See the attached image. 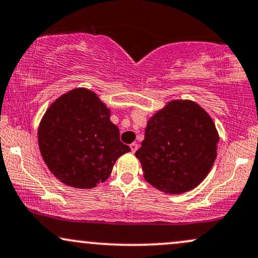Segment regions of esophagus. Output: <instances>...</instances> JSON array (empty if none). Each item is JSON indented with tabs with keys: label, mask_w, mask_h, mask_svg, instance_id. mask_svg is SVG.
<instances>
[{
	"label": "esophagus",
	"mask_w": 258,
	"mask_h": 258,
	"mask_svg": "<svg viewBox=\"0 0 258 258\" xmlns=\"http://www.w3.org/2000/svg\"><path fill=\"white\" fill-rule=\"evenodd\" d=\"M130 148H131L132 153H136V151L138 150V144H137V143H132V144L130 145Z\"/></svg>",
	"instance_id": "1"
}]
</instances>
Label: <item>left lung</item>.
<instances>
[{
	"label": "left lung",
	"mask_w": 258,
	"mask_h": 258,
	"mask_svg": "<svg viewBox=\"0 0 258 258\" xmlns=\"http://www.w3.org/2000/svg\"><path fill=\"white\" fill-rule=\"evenodd\" d=\"M219 141L206 109L191 99H172L148 120L136 157L147 182L164 194L180 195L207 178Z\"/></svg>",
	"instance_id": "1"
}]
</instances>
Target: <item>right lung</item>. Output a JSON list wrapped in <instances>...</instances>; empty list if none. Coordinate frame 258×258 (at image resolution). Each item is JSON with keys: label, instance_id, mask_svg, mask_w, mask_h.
I'll list each match as a JSON object with an SVG mask.
<instances>
[{"label": "right lung", "instance_id": "right-lung-1", "mask_svg": "<svg viewBox=\"0 0 258 258\" xmlns=\"http://www.w3.org/2000/svg\"><path fill=\"white\" fill-rule=\"evenodd\" d=\"M38 147L52 175L80 190L104 182L116 160L131 151L120 142L110 108L86 88L70 90L49 105L38 126Z\"/></svg>", "mask_w": 258, "mask_h": 258}]
</instances>
